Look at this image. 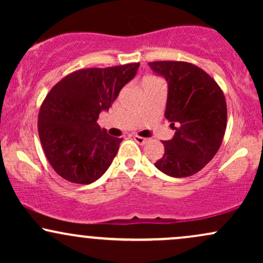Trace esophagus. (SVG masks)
<instances>
[{
    "mask_svg": "<svg viewBox=\"0 0 263 263\" xmlns=\"http://www.w3.org/2000/svg\"><path fill=\"white\" fill-rule=\"evenodd\" d=\"M134 140H135L136 142H137L138 144H144L147 141H148V140H147V138L141 137V136H138V135H135V136H134Z\"/></svg>",
    "mask_w": 263,
    "mask_h": 263,
    "instance_id": "1",
    "label": "esophagus"
}]
</instances>
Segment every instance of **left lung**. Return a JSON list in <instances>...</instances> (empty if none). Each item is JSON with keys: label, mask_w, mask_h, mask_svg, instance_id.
<instances>
[{"label": "left lung", "mask_w": 263, "mask_h": 263, "mask_svg": "<svg viewBox=\"0 0 263 263\" xmlns=\"http://www.w3.org/2000/svg\"><path fill=\"white\" fill-rule=\"evenodd\" d=\"M148 64L167 80L164 116L176 129L172 140L163 142L164 155L155 165L167 176L190 177L203 170L221 146L228 121L224 92L206 71L192 63Z\"/></svg>", "instance_id": "1"}]
</instances>
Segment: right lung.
<instances>
[{
    "label": "right lung",
    "instance_id": "1",
    "mask_svg": "<svg viewBox=\"0 0 263 263\" xmlns=\"http://www.w3.org/2000/svg\"><path fill=\"white\" fill-rule=\"evenodd\" d=\"M140 63L73 71L54 85L42 102L38 134L45 157L65 180L90 184L116 156L122 138L98 125L120 90L136 75Z\"/></svg>",
    "mask_w": 263,
    "mask_h": 263
}]
</instances>
